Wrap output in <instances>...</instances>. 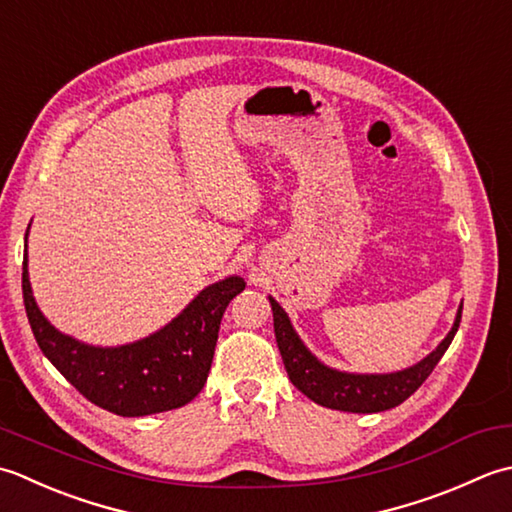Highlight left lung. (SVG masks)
I'll return each instance as SVG.
<instances>
[{
	"label": "left lung",
	"mask_w": 512,
	"mask_h": 512,
	"mask_svg": "<svg viewBox=\"0 0 512 512\" xmlns=\"http://www.w3.org/2000/svg\"><path fill=\"white\" fill-rule=\"evenodd\" d=\"M269 305L271 311H274L276 342L291 384L316 404L347 413H378L402 404L409 395L422 387V382L429 378L435 364L442 360L444 351L453 342L462 320L460 305L453 327L446 333V338L437 344L429 356L422 358L409 369L393 373H349L327 367L325 362H320L307 349V344L300 340L287 311L271 296Z\"/></svg>",
	"instance_id": "left-lung-1"
}]
</instances>
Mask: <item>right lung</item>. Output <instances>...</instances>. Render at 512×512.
<instances>
[{
	"instance_id": "add662e5",
	"label": "right lung",
	"mask_w": 512,
	"mask_h": 512,
	"mask_svg": "<svg viewBox=\"0 0 512 512\" xmlns=\"http://www.w3.org/2000/svg\"><path fill=\"white\" fill-rule=\"evenodd\" d=\"M30 229V225H28ZM28 229L22 291L30 329L44 356L83 398L121 417L179 409L207 382L225 309L245 289L241 276L207 285L168 325L141 340L95 347L52 327L41 314L28 276Z\"/></svg>"
}]
</instances>
